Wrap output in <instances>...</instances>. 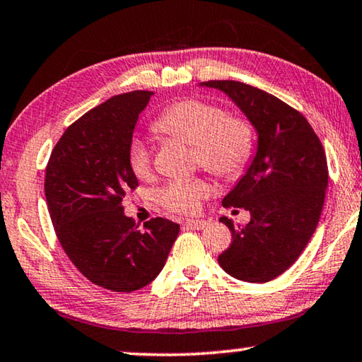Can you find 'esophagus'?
Here are the masks:
<instances>
[{"instance_id": "1", "label": "esophagus", "mask_w": 362, "mask_h": 362, "mask_svg": "<svg viewBox=\"0 0 362 362\" xmlns=\"http://www.w3.org/2000/svg\"><path fill=\"white\" fill-rule=\"evenodd\" d=\"M208 226L206 221H202V219H190V221H185L183 223V228L187 229H193V230H202Z\"/></svg>"}]
</instances>
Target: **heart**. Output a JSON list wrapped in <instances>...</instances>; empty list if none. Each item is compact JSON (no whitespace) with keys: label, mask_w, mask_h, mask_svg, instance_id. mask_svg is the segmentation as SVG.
<instances>
[{"label":"heart","mask_w":362,"mask_h":362,"mask_svg":"<svg viewBox=\"0 0 362 362\" xmlns=\"http://www.w3.org/2000/svg\"><path fill=\"white\" fill-rule=\"evenodd\" d=\"M153 129L195 146V163L224 180L239 179L253 154L255 138L250 123L239 117H228L221 107L203 100L188 99L170 105L156 118ZM128 160L139 180H146L153 174V156L141 139L132 143ZM208 193V183L202 179L175 180L159 192V202L169 211L192 214Z\"/></svg>","instance_id":"1"}]
</instances>
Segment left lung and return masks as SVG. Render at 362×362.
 <instances>
[{"instance_id": "left-lung-1", "label": "left lung", "mask_w": 362, "mask_h": 362, "mask_svg": "<svg viewBox=\"0 0 362 362\" xmlns=\"http://www.w3.org/2000/svg\"><path fill=\"white\" fill-rule=\"evenodd\" d=\"M199 86L223 90L258 134L249 169L223 199L226 208L247 209L250 223L235 228L219 219L233 242L218 262L240 281H272L298 260L319 224L328 187L325 151L304 115L278 97L239 81Z\"/></svg>"}]
</instances>
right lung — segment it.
Returning <instances> with one entry per match:
<instances>
[{
  "label": "right lung",
  "instance_id": "right-lung-1",
  "mask_svg": "<svg viewBox=\"0 0 362 362\" xmlns=\"http://www.w3.org/2000/svg\"><path fill=\"white\" fill-rule=\"evenodd\" d=\"M151 95L133 90L84 113L66 128L47 164V206L63 250L89 281L115 293L153 281L180 230L164 218L139 230L122 206L138 187L128 154Z\"/></svg>",
  "mask_w": 362,
  "mask_h": 362
}]
</instances>
